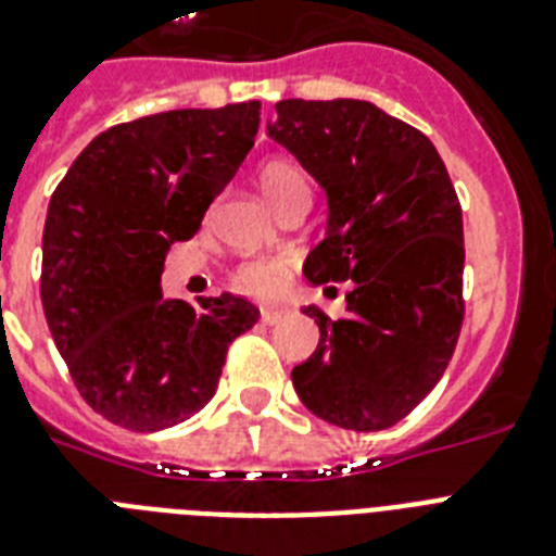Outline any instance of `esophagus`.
Masks as SVG:
<instances>
[{"label":"esophagus","mask_w":556,"mask_h":556,"mask_svg":"<svg viewBox=\"0 0 556 556\" xmlns=\"http://www.w3.org/2000/svg\"><path fill=\"white\" fill-rule=\"evenodd\" d=\"M288 317V308H262V323L265 326H277Z\"/></svg>","instance_id":"34e87169"}]
</instances>
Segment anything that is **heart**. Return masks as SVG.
Wrapping results in <instances>:
<instances>
[{"mask_svg":"<svg viewBox=\"0 0 556 556\" xmlns=\"http://www.w3.org/2000/svg\"><path fill=\"white\" fill-rule=\"evenodd\" d=\"M260 190L279 210L288 201L308 199V178L291 161L270 159L260 169ZM288 270H291V265L286 260H251L239 265V270L233 274V286L242 294L270 296L282 288Z\"/></svg>","mask_w":556,"mask_h":556,"instance_id":"b5f03b06","label":"heart"}]
</instances>
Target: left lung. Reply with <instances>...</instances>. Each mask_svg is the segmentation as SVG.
<instances>
[{"instance_id":"left-lung-1","label":"left lung","mask_w":556,"mask_h":556,"mask_svg":"<svg viewBox=\"0 0 556 556\" xmlns=\"http://www.w3.org/2000/svg\"><path fill=\"white\" fill-rule=\"evenodd\" d=\"M268 135L326 195L312 286L352 282L346 317H305L320 343L291 369L300 401L343 430H387L430 395L456 349L465 300L462 207L427 135L369 100H279Z\"/></svg>"}]
</instances>
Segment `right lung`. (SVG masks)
<instances>
[{
  "instance_id": "1",
  "label": "right lung",
  "mask_w": 556,
  "mask_h": 556,
  "mask_svg": "<svg viewBox=\"0 0 556 556\" xmlns=\"http://www.w3.org/2000/svg\"><path fill=\"white\" fill-rule=\"evenodd\" d=\"M260 129V100L176 109L100 132L48 204L39 296L83 401L135 432L176 427L216 395L227 346L260 320L244 296L169 300L173 242L201 227Z\"/></svg>"
}]
</instances>
